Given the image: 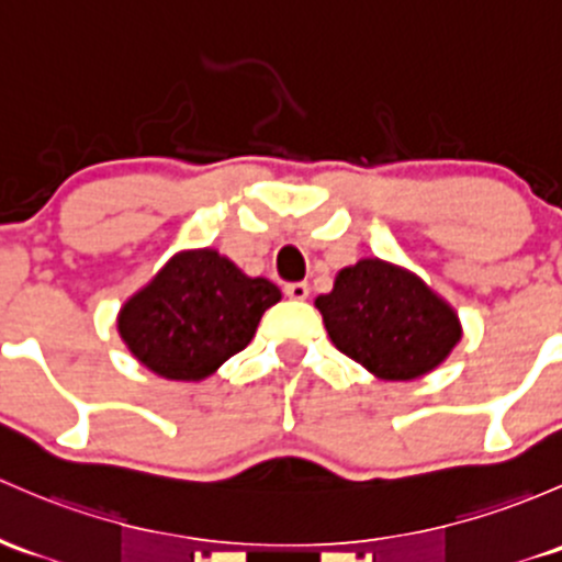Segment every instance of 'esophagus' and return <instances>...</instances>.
<instances>
[{"label":"esophagus","instance_id":"obj_1","mask_svg":"<svg viewBox=\"0 0 562 562\" xmlns=\"http://www.w3.org/2000/svg\"><path fill=\"white\" fill-rule=\"evenodd\" d=\"M285 296L293 301H304L306 296H310V285H306V282H288Z\"/></svg>","mask_w":562,"mask_h":562}]
</instances>
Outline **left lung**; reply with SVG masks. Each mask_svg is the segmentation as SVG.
Segmentation results:
<instances>
[{
    "instance_id": "1",
    "label": "left lung",
    "mask_w": 562,
    "mask_h": 562,
    "mask_svg": "<svg viewBox=\"0 0 562 562\" xmlns=\"http://www.w3.org/2000/svg\"><path fill=\"white\" fill-rule=\"evenodd\" d=\"M336 350L390 382L428 374L460 341V321L412 271L363 258L336 274L334 291L317 296Z\"/></svg>"
}]
</instances>
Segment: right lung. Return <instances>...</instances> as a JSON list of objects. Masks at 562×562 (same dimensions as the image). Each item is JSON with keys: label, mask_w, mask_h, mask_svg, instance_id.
Masks as SVG:
<instances>
[{"label": "right lung", "mask_w": 562, "mask_h": 562, "mask_svg": "<svg viewBox=\"0 0 562 562\" xmlns=\"http://www.w3.org/2000/svg\"><path fill=\"white\" fill-rule=\"evenodd\" d=\"M282 299L217 250H186L123 304L117 334L164 380L199 382L250 345L261 315Z\"/></svg>", "instance_id": "1"}]
</instances>
